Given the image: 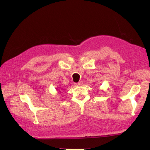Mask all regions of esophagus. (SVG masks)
Returning a JSON list of instances; mask_svg holds the SVG:
<instances>
[{
  "label": "esophagus",
  "instance_id": "esophagus-1",
  "mask_svg": "<svg viewBox=\"0 0 150 150\" xmlns=\"http://www.w3.org/2000/svg\"><path fill=\"white\" fill-rule=\"evenodd\" d=\"M82 84V82H79L78 83H76L75 85L76 86H81Z\"/></svg>",
  "mask_w": 150,
  "mask_h": 150
}]
</instances>
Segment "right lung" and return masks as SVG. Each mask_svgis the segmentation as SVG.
I'll return each instance as SVG.
<instances>
[{"label":"right lung","mask_w":150,"mask_h":150,"mask_svg":"<svg viewBox=\"0 0 150 150\" xmlns=\"http://www.w3.org/2000/svg\"><path fill=\"white\" fill-rule=\"evenodd\" d=\"M59 92H60H60H61V91H59Z\"/></svg>","instance_id":"obj_1"}]
</instances>
